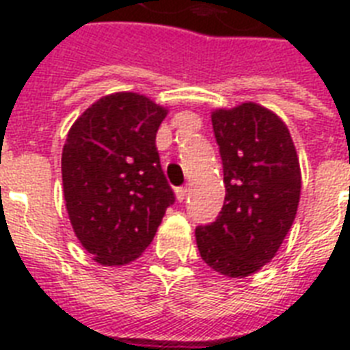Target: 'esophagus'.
<instances>
[{
	"instance_id": "34e87169",
	"label": "esophagus",
	"mask_w": 350,
	"mask_h": 350,
	"mask_svg": "<svg viewBox=\"0 0 350 350\" xmlns=\"http://www.w3.org/2000/svg\"><path fill=\"white\" fill-rule=\"evenodd\" d=\"M187 194H189V189H187V187H180V189H176V198H178V202H183V200H187Z\"/></svg>"
}]
</instances>
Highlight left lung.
Here are the masks:
<instances>
[{
    "mask_svg": "<svg viewBox=\"0 0 350 350\" xmlns=\"http://www.w3.org/2000/svg\"><path fill=\"white\" fill-rule=\"evenodd\" d=\"M224 163L225 203L216 221L196 229L198 250L211 269L245 278L276 256L301 192V172L287 125L258 103L213 112Z\"/></svg>",
    "mask_w": 350,
    "mask_h": 350,
    "instance_id": "left-lung-1",
    "label": "left lung"
}]
</instances>
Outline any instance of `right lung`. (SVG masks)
Here are the masks:
<instances>
[{
  "label": "right lung",
  "instance_id": "add662e5",
  "mask_svg": "<svg viewBox=\"0 0 350 350\" xmlns=\"http://www.w3.org/2000/svg\"><path fill=\"white\" fill-rule=\"evenodd\" d=\"M167 109L136 92L103 96L63 145V194L72 229L101 265H125L152 241L174 192L156 132Z\"/></svg>",
  "mask_w": 350,
  "mask_h": 350
}]
</instances>
